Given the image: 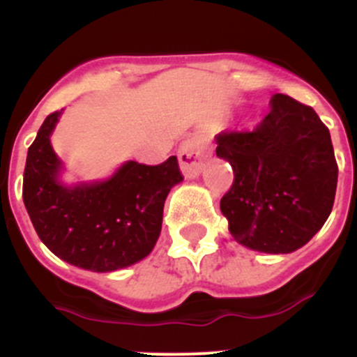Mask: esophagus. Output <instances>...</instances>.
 Instances as JSON below:
<instances>
[{"instance_id": "obj_1", "label": "esophagus", "mask_w": 357, "mask_h": 357, "mask_svg": "<svg viewBox=\"0 0 357 357\" xmlns=\"http://www.w3.org/2000/svg\"><path fill=\"white\" fill-rule=\"evenodd\" d=\"M205 158H207V149H205V145L200 139H186L179 146V167H181V172L186 178H195V176L200 174V171L204 169Z\"/></svg>"}]
</instances>
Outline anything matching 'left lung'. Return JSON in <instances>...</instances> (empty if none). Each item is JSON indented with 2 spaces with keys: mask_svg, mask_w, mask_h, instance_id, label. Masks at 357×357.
<instances>
[{
  "mask_svg": "<svg viewBox=\"0 0 357 357\" xmlns=\"http://www.w3.org/2000/svg\"><path fill=\"white\" fill-rule=\"evenodd\" d=\"M218 157L231 164L221 212L238 243L289 254L309 242L332 212L338 167L330 131L311 107L275 95L254 131L215 136Z\"/></svg>",
  "mask_w": 357,
  "mask_h": 357,
  "instance_id": "1",
  "label": "left lung"
}]
</instances>
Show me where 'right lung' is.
<instances>
[{"mask_svg": "<svg viewBox=\"0 0 357 357\" xmlns=\"http://www.w3.org/2000/svg\"><path fill=\"white\" fill-rule=\"evenodd\" d=\"M60 114L45 119L25 160L22 197L32 226L68 264L95 273L128 268L155 247L164 202L183 181L178 158L158 165L129 160L105 181L66 186L62 160L50 142Z\"/></svg>", "mask_w": 357, "mask_h": 357, "instance_id": "obj_1", "label": "right lung"}]
</instances>
